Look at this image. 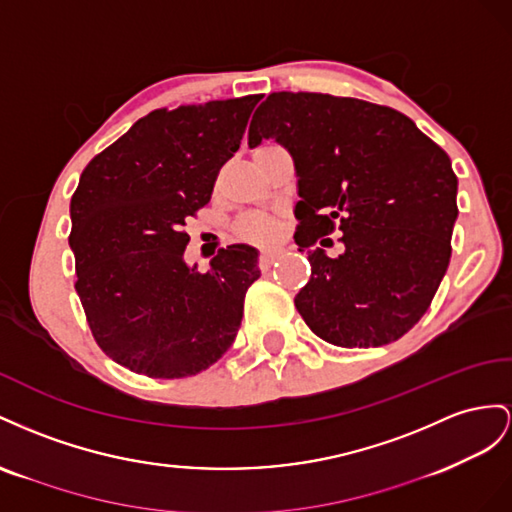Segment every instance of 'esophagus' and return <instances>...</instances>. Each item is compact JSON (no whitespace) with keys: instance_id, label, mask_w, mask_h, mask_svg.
<instances>
[{"instance_id":"34e87169","label":"esophagus","mask_w":512,"mask_h":512,"mask_svg":"<svg viewBox=\"0 0 512 512\" xmlns=\"http://www.w3.org/2000/svg\"><path fill=\"white\" fill-rule=\"evenodd\" d=\"M279 257H281V251H261L259 253V268H270Z\"/></svg>"}]
</instances>
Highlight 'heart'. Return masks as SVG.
Here are the masks:
<instances>
[{"instance_id": "obj_1", "label": "heart", "mask_w": 512, "mask_h": 512, "mask_svg": "<svg viewBox=\"0 0 512 512\" xmlns=\"http://www.w3.org/2000/svg\"><path fill=\"white\" fill-rule=\"evenodd\" d=\"M276 221L268 214H246L242 216L238 225H236V233L238 238L246 240V242H253V244H266L270 240L276 238Z\"/></svg>"}]
</instances>
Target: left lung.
Here are the masks:
<instances>
[{
    "instance_id": "1",
    "label": "left lung",
    "mask_w": 512,
    "mask_h": 512,
    "mask_svg": "<svg viewBox=\"0 0 512 512\" xmlns=\"http://www.w3.org/2000/svg\"><path fill=\"white\" fill-rule=\"evenodd\" d=\"M276 139L298 173L294 240L309 251L311 279L294 304L319 339L379 347L427 313L450 264L457 175L418 126L360 98L274 92L255 111L248 145ZM344 231V253L328 258Z\"/></svg>"
}]
</instances>
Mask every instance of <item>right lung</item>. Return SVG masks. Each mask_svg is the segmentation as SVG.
I'll return each mask as SVG.
<instances>
[{
  "label": "right lung",
  "instance_id": "1",
  "mask_svg": "<svg viewBox=\"0 0 512 512\" xmlns=\"http://www.w3.org/2000/svg\"><path fill=\"white\" fill-rule=\"evenodd\" d=\"M261 96L156 109L96 154L70 199V248L87 326L122 367L197 375L236 339L257 251L221 248L188 268L184 225L212 197Z\"/></svg>",
  "mask_w": 512,
  "mask_h": 512
}]
</instances>
